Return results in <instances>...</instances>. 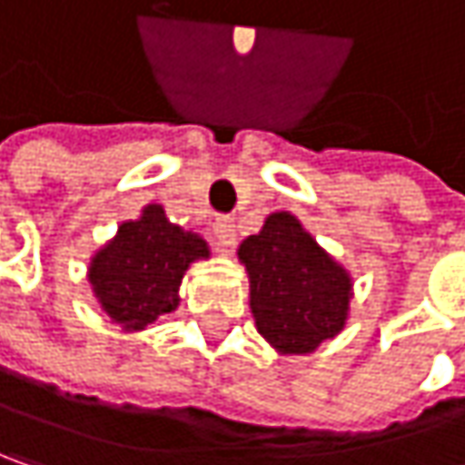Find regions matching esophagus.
Masks as SVG:
<instances>
[{
	"label": "esophagus",
	"mask_w": 465,
	"mask_h": 465,
	"mask_svg": "<svg viewBox=\"0 0 465 465\" xmlns=\"http://www.w3.org/2000/svg\"><path fill=\"white\" fill-rule=\"evenodd\" d=\"M213 236H215L218 247H232L233 236H236L232 218H215V223H213Z\"/></svg>",
	"instance_id": "1"
}]
</instances>
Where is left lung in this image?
I'll return each instance as SVG.
<instances>
[{"label":"left lung","mask_w":465,"mask_h":465,"mask_svg":"<svg viewBox=\"0 0 465 465\" xmlns=\"http://www.w3.org/2000/svg\"><path fill=\"white\" fill-rule=\"evenodd\" d=\"M258 332L284 354H309L346 324L351 279L290 213L239 244Z\"/></svg>","instance_id":"8db88e82"}]
</instances>
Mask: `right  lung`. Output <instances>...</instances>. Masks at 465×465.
<instances>
[{
  "label": "right lung",
  "instance_id": "obj_1",
  "mask_svg": "<svg viewBox=\"0 0 465 465\" xmlns=\"http://www.w3.org/2000/svg\"><path fill=\"white\" fill-rule=\"evenodd\" d=\"M204 239L148 204L141 221L122 223L114 242L93 258L90 284L114 324L143 330L178 306V287L191 261L207 258Z\"/></svg>",
  "mask_w": 465,
  "mask_h": 465
}]
</instances>
